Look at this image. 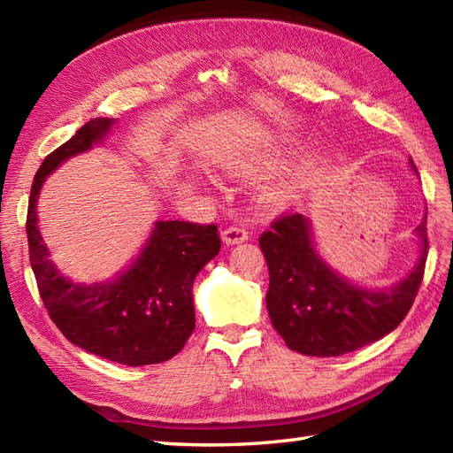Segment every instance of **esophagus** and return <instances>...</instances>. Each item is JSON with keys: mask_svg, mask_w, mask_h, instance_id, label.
I'll return each mask as SVG.
<instances>
[{"mask_svg": "<svg viewBox=\"0 0 453 453\" xmlns=\"http://www.w3.org/2000/svg\"><path fill=\"white\" fill-rule=\"evenodd\" d=\"M249 239V234L245 232L243 227H237V226H232L227 227L221 232V242H224L226 245H237V243H243Z\"/></svg>", "mask_w": 453, "mask_h": 453, "instance_id": "1", "label": "esophagus"}]
</instances>
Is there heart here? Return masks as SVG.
<instances>
[{"label": "heart", "instance_id": "heart-1", "mask_svg": "<svg viewBox=\"0 0 453 453\" xmlns=\"http://www.w3.org/2000/svg\"><path fill=\"white\" fill-rule=\"evenodd\" d=\"M290 138L282 136V134H265L253 148L221 157L218 161V169L229 177L261 179L280 165L290 153ZM297 188H300L297 177L266 182L258 192V200L266 208H280L296 198Z\"/></svg>", "mask_w": 453, "mask_h": 453}]
</instances>
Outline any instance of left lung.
I'll return each instance as SVG.
<instances>
[{"label": "left lung", "mask_w": 453, "mask_h": 453, "mask_svg": "<svg viewBox=\"0 0 453 453\" xmlns=\"http://www.w3.org/2000/svg\"><path fill=\"white\" fill-rule=\"evenodd\" d=\"M409 165L418 171L412 159ZM418 258L397 284L365 288L352 282L317 251L311 221L284 216L258 239L266 258V310L288 349L305 356H341L383 339L409 313L425 274L426 216L415 229Z\"/></svg>", "instance_id": "8db88e82"}]
</instances>
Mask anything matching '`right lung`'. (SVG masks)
<instances>
[{"label":"right lung","mask_w":453,"mask_h":453,"mask_svg":"<svg viewBox=\"0 0 453 453\" xmlns=\"http://www.w3.org/2000/svg\"><path fill=\"white\" fill-rule=\"evenodd\" d=\"M117 119H93L36 171L27 214L28 257L50 319L67 341L124 365L173 358L195 331L196 274L219 253L216 226L156 221L134 261L104 282H73L50 258L38 229V196L48 175L107 140Z\"/></svg>","instance_id":"add662e5"}]
</instances>
